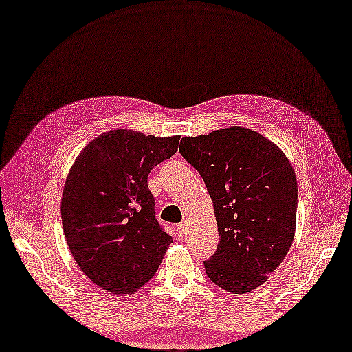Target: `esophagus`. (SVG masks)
Wrapping results in <instances>:
<instances>
[{
	"label": "esophagus",
	"mask_w": 352,
	"mask_h": 352,
	"mask_svg": "<svg viewBox=\"0 0 352 352\" xmlns=\"http://www.w3.org/2000/svg\"><path fill=\"white\" fill-rule=\"evenodd\" d=\"M177 233L180 237L186 236V233H188V221H183L182 223H178L177 226Z\"/></svg>",
	"instance_id": "obj_1"
}]
</instances>
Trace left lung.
I'll list each match as a JSON object with an SVG mask.
<instances>
[{
  "mask_svg": "<svg viewBox=\"0 0 352 352\" xmlns=\"http://www.w3.org/2000/svg\"><path fill=\"white\" fill-rule=\"evenodd\" d=\"M180 153L213 201L219 243L204 261L216 286L243 295L261 286L294 242L298 184L274 142L245 126L183 138Z\"/></svg>",
  "mask_w": 352,
  "mask_h": 352,
  "instance_id": "obj_1",
  "label": "left lung"
}]
</instances>
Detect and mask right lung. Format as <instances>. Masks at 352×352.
<instances>
[{
  "instance_id": "add662e5",
  "label": "right lung",
  "mask_w": 352,
  "mask_h": 352,
  "mask_svg": "<svg viewBox=\"0 0 352 352\" xmlns=\"http://www.w3.org/2000/svg\"><path fill=\"white\" fill-rule=\"evenodd\" d=\"M180 136L116 129L89 142L66 177L62 223L81 271L116 295L153 278L172 237L155 219L148 174L177 153Z\"/></svg>"
}]
</instances>
